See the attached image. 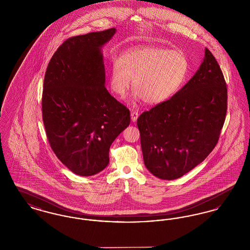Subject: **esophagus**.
<instances>
[{
  "label": "esophagus",
  "instance_id": "1",
  "mask_svg": "<svg viewBox=\"0 0 250 250\" xmlns=\"http://www.w3.org/2000/svg\"><path fill=\"white\" fill-rule=\"evenodd\" d=\"M131 121L134 123V122H136L138 118H139V113L136 111V110H132L131 111Z\"/></svg>",
  "mask_w": 250,
  "mask_h": 250
}]
</instances>
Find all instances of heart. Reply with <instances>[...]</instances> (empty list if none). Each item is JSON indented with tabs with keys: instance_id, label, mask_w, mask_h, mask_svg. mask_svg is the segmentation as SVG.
Instances as JSON below:
<instances>
[{
	"instance_id": "b5f03b06",
	"label": "heart",
	"mask_w": 250,
	"mask_h": 250,
	"mask_svg": "<svg viewBox=\"0 0 250 250\" xmlns=\"http://www.w3.org/2000/svg\"><path fill=\"white\" fill-rule=\"evenodd\" d=\"M188 60L177 50L155 46L131 48L111 61L109 87L120 97L126 94L133 78L132 101L159 105L175 95L187 79Z\"/></svg>"
}]
</instances>
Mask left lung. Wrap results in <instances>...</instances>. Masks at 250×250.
Wrapping results in <instances>:
<instances>
[{
  "mask_svg": "<svg viewBox=\"0 0 250 250\" xmlns=\"http://www.w3.org/2000/svg\"><path fill=\"white\" fill-rule=\"evenodd\" d=\"M190 81L137 121L144 165L157 178H180L209 155L227 112V86L211 51Z\"/></svg>",
  "mask_w": 250,
  "mask_h": 250,
  "instance_id": "left-lung-1",
  "label": "left lung"
}]
</instances>
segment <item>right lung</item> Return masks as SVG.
<instances>
[{
  "label": "right lung",
  "mask_w": 250,
  "mask_h": 250,
  "mask_svg": "<svg viewBox=\"0 0 250 250\" xmlns=\"http://www.w3.org/2000/svg\"><path fill=\"white\" fill-rule=\"evenodd\" d=\"M115 28L65 40L48 62L42 115L51 149L72 172L92 176L109 162L129 110L107 92L102 48Z\"/></svg>",
  "instance_id": "add662e5"
}]
</instances>
